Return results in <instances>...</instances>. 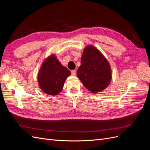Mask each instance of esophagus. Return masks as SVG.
I'll use <instances>...</instances> for the list:
<instances>
[{
  "label": "esophagus",
  "instance_id": "1",
  "mask_svg": "<svg viewBox=\"0 0 150 150\" xmlns=\"http://www.w3.org/2000/svg\"><path fill=\"white\" fill-rule=\"evenodd\" d=\"M76 71H74V70L71 71V75H72V76H76Z\"/></svg>",
  "mask_w": 150,
  "mask_h": 150
}]
</instances>
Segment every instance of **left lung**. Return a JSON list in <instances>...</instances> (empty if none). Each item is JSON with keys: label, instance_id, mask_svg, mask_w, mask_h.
<instances>
[{"label": "left lung", "instance_id": "left-lung-1", "mask_svg": "<svg viewBox=\"0 0 150 150\" xmlns=\"http://www.w3.org/2000/svg\"><path fill=\"white\" fill-rule=\"evenodd\" d=\"M81 62L77 76L84 87L93 93L105 89L111 82L112 73L110 63L103 54L92 45L87 46Z\"/></svg>", "mask_w": 150, "mask_h": 150}]
</instances>
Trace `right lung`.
Returning <instances> with one entry per match:
<instances>
[{
	"label": "right lung",
	"instance_id": "add662e5",
	"mask_svg": "<svg viewBox=\"0 0 150 150\" xmlns=\"http://www.w3.org/2000/svg\"><path fill=\"white\" fill-rule=\"evenodd\" d=\"M71 72L63 66L54 54L43 61L38 72L39 86L43 92L56 96L62 90L65 81Z\"/></svg>",
	"mask_w": 150,
	"mask_h": 150
}]
</instances>
